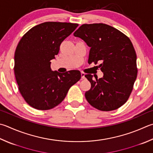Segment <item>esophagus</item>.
Instances as JSON below:
<instances>
[{
    "instance_id": "34e87169",
    "label": "esophagus",
    "mask_w": 153,
    "mask_h": 153,
    "mask_svg": "<svg viewBox=\"0 0 153 153\" xmlns=\"http://www.w3.org/2000/svg\"><path fill=\"white\" fill-rule=\"evenodd\" d=\"M81 76H82V79H85V73H84V72H81Z\"/></svg>"
}]
</instances>
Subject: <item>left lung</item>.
<instances>
[{
    "instance_id": "1",
    "label": "left lung",
    "mask_w": 153,
    "mask_h": 153,
    "mask_svg": "<svg viewBox=\"0 0 153 153\" xmlns=\"http://www.w3.org/2000/svg\"><path fill=\"white\" fill-rule=\"evenodd\" d=\"M90 47L88 63L97 64L102 78L85 77L91 88L85 97L91 105L102 111L118 109L126 103L137 76V54L130 39L120 30L103 23L84 24L74 33Z\"/></svg>"
}]
</instances>
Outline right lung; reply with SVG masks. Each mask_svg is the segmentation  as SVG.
<instances>
[{"label": "right lung", "mask_w": 153, "mask_h": 153, "mask_svg": "<svg viewBox=\"0 0 153 153\" xmlns=\"http://www.w3.org/2000/svg\"><path fill=\"white\" fill-rule=\"evenodd\" d=\"M77 26L45 22L28 30L18 43L14 66L16 81L25 100L35 109L49 110L59 104L69 88L81 78L79 70L59 73L50 67L61 43Z\"/></svg>", "instance_id": "add662e5"}]
</instances>
